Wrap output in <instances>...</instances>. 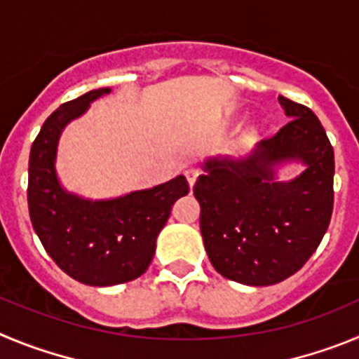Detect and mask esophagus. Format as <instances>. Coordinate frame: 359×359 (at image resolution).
<instances>
[{
  "mask_svg": "<svg viewBox=\"0 0 359 359\" xmlns=\"http://www.w3.org/2000/svg\"><path fill=\"white\" fill-rule=\"evenodd\" d=\"M184 175H186V179H187V182H189V186L193 187V184H195L196 179H198V170H196V168H187Z\"/></svg>",
  "mask_w": 359,
  "mask_h": 359,
  "instance_id": "1",
  "label": "esophagus"
}]
</instances>
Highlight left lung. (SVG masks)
<instances>
[{
  "instance_id": "1",
  "label": "left lung",
  "mask_w": 359,
  "mask_h": 359,
  "mask_svg": "<svg viewBox=\"0 0 359 359\" xmlns=\"http://www.w3.org/2000/svg\"><path fill=\"white\" fill-rule=\"evenodd\" d=\"M290 121L241 161L205 163L193 193L200 231L216 272L248 286L288 279L318 248L332 215L334 151L320 119L279 96ZM302 160L290 183L273 182V166Z\"/></svg>"
}]
</instances>
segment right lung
Masks as SVG:
<instances>
[{
    "instance_id": "obj_1",
    "label": "right lung",
    "mask_w": 359,
    "mask_h": 359,
    "mask_svg": "<svg viewBox=\"0 0 359 359\" xmlns=\"http://www.w3.org/2000/svg\"><path fill=\"white\" fill-rule=\"evenodd\" d=\"M109 91L107 87L95 89L51 112L32 144L28 163V211L34 231L59 268L89 286H112L143 276L172 205L189 191L184 175L151 189L96 202L60 187L55 173L60 132Z\"/></svg>"
}]
</instances>
